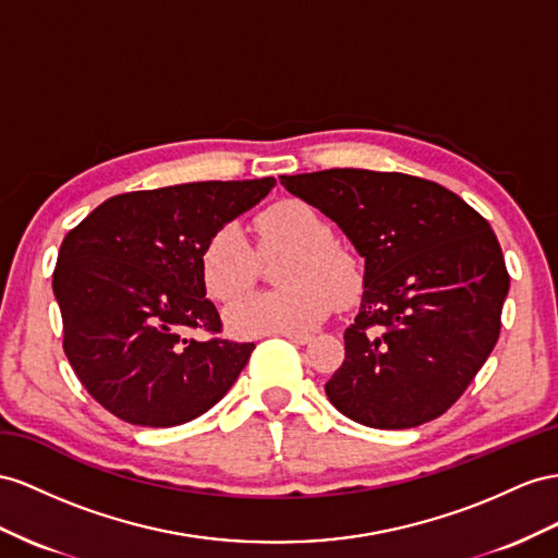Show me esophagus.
Here are the masks:
<instances>
[{
	"label": "esophagus",
	"instance_id": "1",
	"mask_svg": "<svg viewBox=\"0 0 558 558\" xmlns=\"http://www.w3.org/2000/svg\"><path fill=\"white\" fill-rule=\"evenodd\" d=\"M282 337L294 341V344H308L311 341V335H299V332H282Z\"/></svg>",
	"mask_w": 558,
	"mask_h": 558
}]
</instances>
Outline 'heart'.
Here are the masks:
<instances>
[{"mask_svg":"<svg viewBox=\"0 0 558 558\" xmlns=\"http://www.w3.org/2000/svg\"><path fill=\"white\" fill-rule=\"evenodd\" d=\"M259 252H290L282 262L276 292L250 290L259 259L238 223H223L211 233L199 254V276L209 296L235 302L226 311V323L238 337L306 332L337 306H349L363 290V270L355 256L335 245L330 221L299 199L268 207L254 223Z\"/></svg>","mask_w":558,"mask_h":558,"instance_id":"heart-1","label":"heart"}]
</instances>
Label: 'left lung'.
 Listing matches in <instances>:
<instances>
[{"label":"left lung","instance_id":"obj_1","mask_svg":"<svg viewBox=\"0 0 558 558\" xmlns=\"http://www.w3.org/2000/svg\"><path fill=\"white\" fill-rule=\"evenodd\" d=\"M280 183L365 259L347 359L325 384L330 403L373 428L440 417L499 337L509 274L490 223L452 191L398 171L325 169Z\"/></svg>","mask_w":558,"mask_h":558}]
</instances>
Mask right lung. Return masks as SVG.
I'll return each mask as SVG.
<instances>
[{
    "instance_id": "1",
    "label": "right lung",
    "mask_w": 558,
    "mask_h": 558,
    "mask_svg": "<svg viewBox=\"0 0 558 558\" xmlns=\"http://www.w3.org/2000/svg\"><path fill=\"white\" fill-rule=\"evenodd\" d=\"M274 185L266 177L124 193L65 235L53 294L65 355L94 401L130 424L177 426L233 387L254 344L217 337L221 318L205 296L199 254Z\"/></svg>"
}]
</instances>
